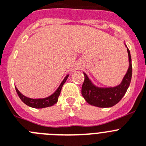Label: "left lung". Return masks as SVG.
<instances>
[{
  "mask_svg": "<svg viewBox=\"0 0 146 146\" xmlns=\"http://www.w3.org/2000/svg\"><path fill=\"white\" fill-rule=\"evenodd\" d=\"M127 47L126 44H125ZM128 55V70L119 84L115 87H99L92 82L86 73H84V81L82 87V95L88 104L99 108L112 107L120 101L131 83L132 65L131 53L127 48Z\"/></svg>",
  "mask_w": 146,
  "mask_h": 146,
  "instance_id": "1",
  "label": "left lung"
}]
</instances>
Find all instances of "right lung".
<instances>
[{
    "label": "right lung",
    "mask_w": 146,
    "mask_h": 146,
    "mask_svg": "<svg viewBox=\"0 0 146 146\" xmlns=\"http://www.w3.org/2000/svg\"><path fill=\"white\" fill-rule=\"evenodd\" d=\"M68 76H69V74H67L64 77V79H63L62 83L60 84L58 88L56 89V91L52 94H51L50 96H47L46 98H42V99H32V98H29L27 96L23 95L18 90L17 88H15V90H16L17 94H18L19 98L21 100V101L24 104L29 106V107L34 108H44L50 107V106H52L53 105H55L58 102V98L60 95L61 90H62V86H63L64 84L67 81Z\"/></svg>",
    "instance_id": "add662e5"
}]
</instances>
